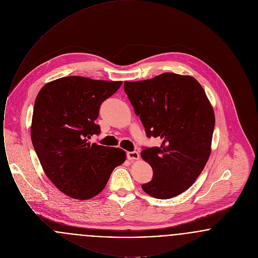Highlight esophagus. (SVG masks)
Instances as JSON below:
<instances>
[{
    "instance_id": "1",
    "label": "esophagus",
    "mask_w": 258,
    "mask_h": 258,
    "mask_svg": "<svg viewBox=\"0 0 258 258\" xmlns=\"http://www.w3.org/2000/svg\"><path fill=\"white\" fill-rule=\"evenodd\" d=\"M126 158L130 160H138L139 159V154L136 151H133V152H127L126 153Z\"/></svg>"
}]
</instances>
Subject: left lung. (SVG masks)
Masks as SVG:
<instances>
[{
  "label": "left lung",
  "instance_id": "8db88e82",
  "mask_svg": "<svg viewBox=\"0 0 258 258\" xmlns=\"http://www.w3.org/2000/svg\"><path fill=\"white\" fill-rule=\"evenodd\" d=\"M123 87L148 137L162 141L141 152L154 173L142 189L159 199L181 195L196 182L211 154L215 114L203 88L191 76L171 73Z\"/></svg>",
  "mask_w": 258,
  "mask_h": 258
}]
</instances>
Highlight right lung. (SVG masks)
Returning a JSON list of instances; mask_svg holds the SVG:
<instances>
[{
  "mask_svg": "<svg viewBox=\"0 0 258 258\" xmlns=\"http://www.w3.org/2000/svg\"><path fill=\"white\" fill-rule=\"evenodd\" d=\"M121 85V81L68 76L47 83L37 95L31 126L33 146L46 176L68 197H96L114 168L125 160L122 149L89 141L100 134L95 121L101 103Z\"/></svg>",
  "mask_w": 258,
  "mask_h": 258,
  "instance_id": "obj_1",
  "label": "right lung"
}]
</instances>
